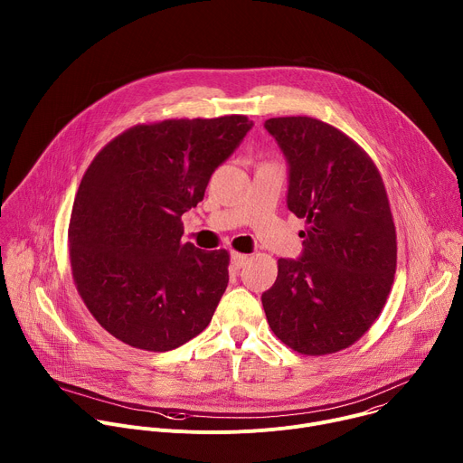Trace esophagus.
<instances>
[{"mask_svg":"<svg viewBox=\"0 0 463 463\" xmlns=\"http://www.w3.org/2000/svg\"><path fill=\"white\" fill-rule=\"evenodd\" d=\"M247 261H249L247 254H241V252H232L231 254V263L234 266V269H241L243 266H247Z\"/></svg>","mask_w":463,"mask_h":463,"instance_id":"34e87169","label":"esophagus"}]
</instances>
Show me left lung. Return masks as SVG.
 Masks as SVG:
<instances>
[{
	"label": "left lung",
	"instance_id": "left-lung-1",
	"mask_svg": "<svg viewBox=\"0 0 463 463\" xmlns=\"http://www.w3.org/2000/svg\"><path fill=\"white\" fill-rule=\"evenodd\" d=\"M289 166L288 209L306 220L298 260H279L261 295L273 334L302 355L359 341L393 284L398 243L384 183L368 154L311 117L266 120Z\"/></svg>",
	"mask_w": 463,
	"mask_h": 463
}]
</instances>
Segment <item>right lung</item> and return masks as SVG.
<instances>
[{
    "label": "right lung",
    "mask_w": 463,
    "mask_h": 463,
    "mask_svg": "<svg viewBox=\"0 0 463 463\" xmlns=\"http://www.w3.org/2000/svg\"><path fill=\"white\" fill-rule=\"evenodd\" d=\"M252 128L245 115L137 124L88 166L70 222L73 280L86 307L139 350L202 334L229 284V252L181 241V216Z\"/></svg>",
    "instance_id": "add662e5"
}]
</instances>
